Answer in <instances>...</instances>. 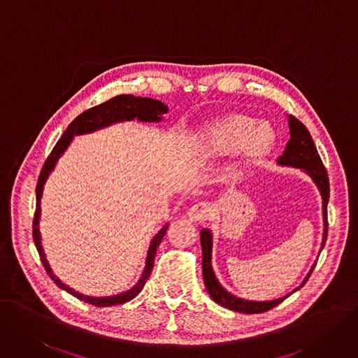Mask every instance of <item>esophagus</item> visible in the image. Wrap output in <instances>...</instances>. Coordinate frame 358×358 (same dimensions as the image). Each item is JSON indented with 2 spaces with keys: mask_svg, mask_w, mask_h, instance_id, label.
I'll list each match as a JSON object with an SVG mask.
<instances>
[{
  "mask_svg": "<svg viewBox=\"0 0 358 358\" xmlns=\"http://www.w3.org/2000/svg\"><path fill=\"white\" fill-rule=\"evenodd\" d=\"M210 214H213V208H210V205L206 202L193 205L187 213L190 221H194V222H205L206 220H209Z\"/></svg>",
  "mask_w": 358,
  "mask_h": 358,
  "instance_id": "obj_1",
  "label": "esophagus"
}]
</instances>
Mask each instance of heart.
<instances>
[{
    "instance_id": "b5f03b06",
    "label": "heart",
    "mask_w": 358,
    "mask_h": 358,
    "mask_svg": "<svg viewBox=\"0 0 358 358\" xmlns=\"http://www.w3.org/2000/svg\"><path fill=\"white\" fill-rule=\"evenodd\" d=\"M274 129L242 113L224 116L210 124L202 136L203 150L209 156H227L243 152L249 159L266 156L274 144Z\"/></svg>"
}]
</instances>
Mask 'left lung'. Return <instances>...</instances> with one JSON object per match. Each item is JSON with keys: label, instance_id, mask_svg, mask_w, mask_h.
I'll use <instances>...</instances> for the list:
<instances>
[{"label": "left lung", "instance_id": "obj_1", "mask_svg": "<svg viewBox=\"0 0 358 358\" xmlns=\"http://www.w3.org/2000/svg\"><path fill=\"white\" fill-rule=\"evenodd\" d=\"M287 121H289L290 140L286 144V149H285L283 155L277 159V164L282 166L302 169L314 181L317 189H319V192L322 194V213H323V239H322V248H320V250H322L326 243V237H327V202H329L327 172L323 166V162H322L319 153H317L314 141L310 136L308 129L306 128V125L299 122L298 119L292 115L287 116ZM201 245H202L203 282H205L208 294L217 303H220L221 307L237 311V313L258 314V313L268 311V310L274 308L275 306H279V303L282 301H285L289 295H292L294 292H296L298 289H301L303 285H306L310 274L313 273V270L315 267V262H314L311 270L306 275V279L302 280V283L296 289H294L289 295H286L283 298H277L273 301H248V299L234 296L233 294L229 292V290L224 289L221 286V283L218 282L217 275L214 273V268H213V233H210L209 229H203L201 231Z\"/></svg>", "mask_w": 358, "mask_h": 358}]
</instances>
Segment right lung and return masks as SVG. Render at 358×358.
<instances>
[{
    "mask_svg": "<svg viewBox=\"0 0 358 358\" xmlns=\"http://www.w3.org/2000/svg\"><path fill=\"white\" fill-rule=\"evenodd\" d=\"M168 112V106L164 104L162 101L149 99V97H136L131 94H122V96H116L108 101H104L96 108H91L76 116L71 125L66 128L63 132L62 138L57 141L55 145V149L50 153L48 159L45 161L41 174H39L38 184H36V213L34 218V242L35 246L39 252V257H41V261L44 264V267L51 277V280L55 282L60 289L66 290V292L76 296L78 299L85 301L91 306L96 307H112L117 306V303H125L131 301L132 298H136L141 289L144 287L145 282H148L149 275L153 270V262L156 257V250L157 246L161 245L164 236L169 227V222H166L165 226L159 230L155 237L150 242L149 250H148V257H145V264H144V270L141 273V277L138 282L132 286L131 289L125 290V292H121L117 295H110V296H87L76 292L72 287L68 285L62 283L59 277L52 273L50 264L47 261V257L44 254V248H43V237L41 231H39V220H41V199H43V193H44V186L51 174V171L55 169L57 161L60 156L66 152V149L69 148V144L75 138V136H83V134H90V132L99 131L101 128L110 127L117 122H125V121H132V119H137L140 122H161L164 115Z\"/></svg>",
    "mask_w": 358,
    "mask_h": 358,
    "instance_id": "obj_1",
    "label": "right lung"
}]
</instances>
